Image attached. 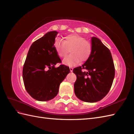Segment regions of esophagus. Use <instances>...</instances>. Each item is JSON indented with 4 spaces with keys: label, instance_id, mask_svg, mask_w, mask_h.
<instances>
[{
    "label": "esophagus",
    "instance_id": "obj_1",
    "mask_svg": "<svg viewBox=\"0 0 134 134\" xmlns=\"http://www.w3.org/2000/svg\"><path fill=\"white\" fill-rule=\"evenodd\" d=\"M69 69H70V71L71 72H72V70H73V68H72V67H69Z\"/></svg>",
    "mask_w": 134,
    "mask_h": 134
}]
</instances>
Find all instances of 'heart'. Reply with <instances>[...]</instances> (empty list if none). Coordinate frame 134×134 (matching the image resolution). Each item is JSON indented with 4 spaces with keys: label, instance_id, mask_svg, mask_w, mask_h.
Returning a JSON list of instances; mask_svg holds the SVG:
<instances>
[{
    "label": "heart",
    "instance_id": "obj_1",
    "mask_svg": "<svg viewBox=\"0 0 134 134\" xmlns=\"http://www.w3.org/2000/svg\"><path fill=\"white\" fill-rule=\"evenodd\" d=\"M54 47L61 58L65 57L70 50L71 54L63 61L64 64L68 66H74L79 61L86 62L90 57L92 50L91 43L78 34L69 35L64 41L56 40Z\"/></svg>",
    "mask_w": 134,
    "mask_h": 134
}]
</instances>
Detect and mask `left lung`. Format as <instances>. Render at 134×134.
Segmentation results:
<instances>
[{
	"mask_svg": "<svg viewBox=\"0 0 134 134\" xmlns=\"http://www.w3.org/2000/svg\"><path fill=\"white\" fill-rule=\"evenodd\" d=\"M91 44L90 57L82 66L72 71L76 75L74 85L76 96L84 102L92 103L107 94L114 79L115 69L110 51L100 40L93 37Z\"/></svg>",
	"mask_w": 134,
	"mask_h": 134,
	"instance_id": "obj_1",
	"label": "left lung"
}]
</instances>
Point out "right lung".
<instances>
[{"instance_id": "right-lung-1", "label": "right lung", "mask_w": 134, "mask_h": 134, "mask_svg": "<svg viewBox=\"0 0 134 134\" xmlns=\"http://www.w3.org/2000/svg\"><path fill=\"white\" fill-rule=\"evenodd\" d=\"M58 34L48 32L31 44L23 68V80L26 90L32 98L47 101L57 96L60 83L70 72L65 65L55 68L62 60L54 43Z\"/></svg>"}]
</instances>
